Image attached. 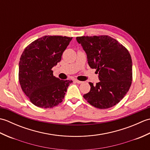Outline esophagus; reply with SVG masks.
I'll return each instance as SVG.
<instances>
[{
  "mask_svg": "<svg viewBox=\"0 0 150 150\" xmlns=\"http://www.w3.org/2000/svg\"><path fill=\"white\" fill-rule=\"evenodd\" d=\"M74 82H76V83H78V84H81V83H82V82H82V81H78V80H77V79H75V80H74Z\"/></svg>",
  "mask_w": 150,
  "mask_h": 150,
  "instance_id": "34e87169",
  "label": "esophagus"
}]
</instances>
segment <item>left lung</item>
Instances as JSON below:
<instances>
[{"instance_id":"obj_1","label":"left lung","mask_w":150,"mask_h":150,"mask_svg":"<svg viewBox=\"0 0 150 150\" xmlns=\"http://www.w3.org/2000/svg\"><path fill=\"white\" fill-rule=\"evenodd\" d=\"M87 55L88 63L96 69L99 82H89L91 89L84 98L99 109L113 107L122 99L132 81V60L125 47L107 35L76 38Z\"/></svg>"}]
</instances>
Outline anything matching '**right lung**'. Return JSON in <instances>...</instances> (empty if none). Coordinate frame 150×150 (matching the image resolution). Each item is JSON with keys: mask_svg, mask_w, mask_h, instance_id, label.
I'll list each match as a JSON object with an SVG mask.
<instances>
[{"mask_svg": "<svg viewBox=\"0 0 150 150\" xmlns=\"http://www.w3.org/2000/svg\"><path fill=\"white\" fill-rule=\"evenodd\" d=\"M72 37L44 36L28 45L18 64V80L22 91L36 106L53 108L62 103L69 80L53 76V67L61 60L62 55Z\"/></svg>", "mask_w": 150, "mask_h": 150, "instance_id": "right-lung-1", "label": "right lung"}]
</instances>
